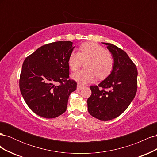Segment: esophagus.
<instances>
[{
    "label": "esophagus",
    "instance_id": "34e87169",
    "mask_svg": "<svg viewBox=\"0 0 157 157\" xmlns=\"http://www.w3.org/2000/svg\"><path fill=\"white\" fill-rule=\"evenodd\" d=\"M84 88V86H82V85H80V84H77V89H78V90H81V89H82V88Z\"/></svg>",
    "mask_w": 157,
    "mask_h": 157
}]
</instances>
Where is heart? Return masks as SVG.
Instances as JSON below:
<instances>
[{"instance_id":"heart-1","label":"heart","mask_w":157,"mask_h":157,"mask_svg":"<svg viewBox=\"0 0 157 157\" xmlns=\"http://www.w3.org/2000/svg\"><path fill=\"white\" fill-rule=\"evenodd\" d=\"M85 69L73 73L71 77L81 84H86L98 77L104 79L110 75L115 65L111 53L95 42H86L80 46V52H72L68 58V65L72 71H77L83 63Z\"/></svg>"}]
</instances>
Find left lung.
<instances>
[{
    "label": "left lung",
    "instance_id": "8db88e82",
    "mask_svg": "<svg viewBox=\"0 0 157 157\" xmlns=\"http://www.w3.org/2000/svg\"><path fill=\"white\" fill-rule=\"evenodd\" d=\"M115 59L111 73L98 86H91L88 110L92 117L109 121L124 112L134 99L137 88V70L126 52L117 46L104 43Z\"/></svg>",
    "mask_w": 157,
    "mask_h": 157
}]
</instances>
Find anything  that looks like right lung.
<instances>
[{
    "label": "right lung",
    "instance_id": "obj_1",
    "mask_svg": "<svg viewBox=\"0 0 157 157\" xmlns=\"http://www.w3.org/2000/svg\"><path fill=\"white\" fill-rule=\"evenodd\" d=\"M75 47L71 41L42 46L23 61L20 78L22 96L37 115L53 118L67 109L77 82L69 77L68 58Z\"/></svg>",
    "mask_w": 157,
    "mask_h": 157
}]
</instances>
